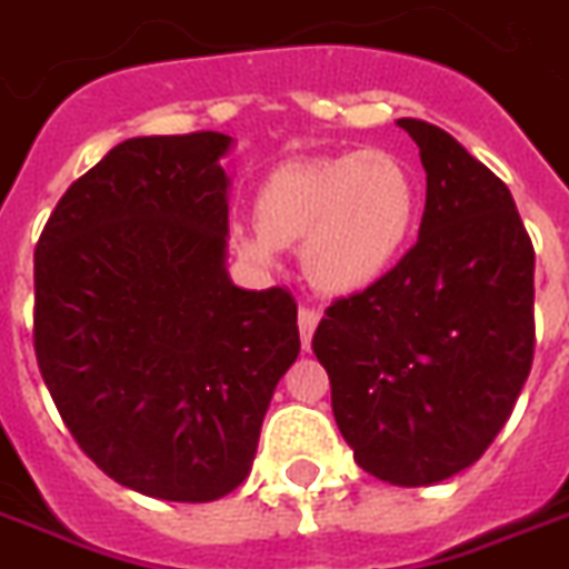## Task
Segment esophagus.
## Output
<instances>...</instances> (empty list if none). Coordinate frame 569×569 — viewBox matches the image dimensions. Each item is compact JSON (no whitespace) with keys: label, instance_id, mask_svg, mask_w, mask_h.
Returning a JSON list of instances; mask_svg holds the SVG:
<instances>
[{"label":"esophagus","instance_id":"esophagus-1","mask_svg":"<svg viewBox=\"0 0 569 569\" xmlns=\"http://www.w3.org/2000/svg\"><path fill=\"white\" fill-rule=\"evenodd\" d=\"M317 323H320V311H317V308H299V338H302V347H306V350L311 347V335H315Z\"/></svg>","mask_w":569,"mask_h":569}]
</instances>
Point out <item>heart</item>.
<instances>
[{"mask_svg": "<svg viewBox=\"0 0 569 569\" xmlns=\"http://www.w3.org/2000/svg\"><path fill=\"white\" fill-rule=\"evenodd\" d=\"M421 183L398 151L362 148L326 157H290L258 183V234H237L246 261L272 263L276 249L299 243L306 279L329 297L380 284L412 243Z\"/></svg>", "mask_w": 569, "mask_h": 569, "instance_id": "heart-1", "label": "heart"}]
</instances>
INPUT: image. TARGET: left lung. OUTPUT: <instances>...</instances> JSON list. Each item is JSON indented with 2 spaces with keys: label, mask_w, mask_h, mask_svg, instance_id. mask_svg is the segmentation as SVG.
I'll list each match as a JSON object with an SVG mask.
<instances>
[{
  "label": "left lung",
  "mask_w": 569,
  "mask_h": 569,
  "mask_svg": "<svg viewBox=\"0 0 569 569\" xmlns=\"http://www.w3.org/2000/svg\"><path fill=\"white\" fill-rule=\"evenodd\" d=\"M427 171L418 243L326 308L311 350L338 430L380 481L430 487L481 457L535 359V246L510 189L453 136L400 118Z\"/></svg>",
  "instance_id": "left-lung-1"
}]
</instances>
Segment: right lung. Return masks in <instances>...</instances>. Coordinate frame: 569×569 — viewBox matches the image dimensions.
Wrapping results in <instances>:
<instances>
[{
    "label": "right lung",
    "mask_w": 569,
    "mask_h": 569,
    "mask_svg": "<svg viewBox=\"0 0 569 569\" xmlns=\"http://www.w3.org/2000/svg\"><path fill=\"white\" fill-rule=\"evenodd\" d=\"M224 133L139 136L73 180L34 249V356L121 487L216 501L252 469L299 356L290 290L228 279Z\"/></svg>",
    "instance_id": "1"
}]
</instances>
